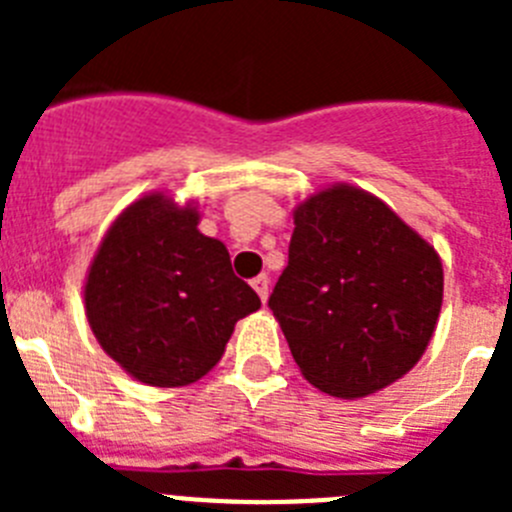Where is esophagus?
I'll use <instances>...</instances> for the list:
<instances>
[{
	"label": "esophagus",
	"instance_id": "obj_1",
	"mask_svg": "<svg viewBox=\"0 0 512 512\" xmlns=\"http://www.w3.org/2000/svg\"><path fill=\"white\" fill-rule=\"evenodd\" d=\"M251 284H253V289H256V295L261 297V302L269 300V277H266V274L256 277Z\"/></svg>",
	"mask_w": 512,
	"mask_h": 512
}]
</instances>
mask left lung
Instances as JSON below:
<instances>
[{
	"instance_id": "8db88e82",
	"label": "left lung",
	"mask_w": 512,
	"mask_h": 512,
	"mask_svg": "<svg viewBox=\"0 0 512 512\" xmlns=\"http://www.w3.org/2000/svg\"><path fill=\"white\" fill-rule=\"evenodd\" d=\"M441 302L438 251L372 192L330 184L295 207L269 307L312 387L341 400L390 387L425 354Z\"/></svg>"
}]
</instances>
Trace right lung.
<instances>
[{
    "instance_id": "obj_1",
    "label": "right lung",
    "mask_w": 512,
    "mask_h": 512,
    "mask_svg": "<svg viewBox=\"0 0 512 512\" xmlns=\"http://www.w3.org/2000/svg\"><path fill=\"white\" fill-rule=\"evenodd\" d=\"M200 205L151 192L107 228L84 312L104 354L151 387H184L223 359L235 323L261 307L223 241L197 230Z\"/></svg>"
}]
</instances>
